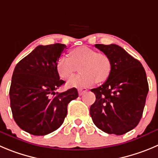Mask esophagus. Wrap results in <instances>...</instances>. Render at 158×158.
Segmentation results:
<instances>
[{
	"instance_id": "1",
	"label": "esophagus",
	"mask_w": 158,
	"mask_h": 158,
	"mask_svg": "<svg viewBox=\"0 0 158 158\" xmlns=\"http://www.w3.org/2000/svg\"><path fill=\"white\" fill-rule=\"evenodd\" d=\"M78 92H79V95H82V94H84L85 93L87 92V89H84V88H80V89H78Z\"/></svg>"
}]
</instances>
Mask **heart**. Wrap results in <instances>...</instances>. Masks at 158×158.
<instances>
[{
  "mask_svg": "<svg viewBox=\"0 0 158 158\" xmlns=\"http://www.w3.org/2000/svg\"><path fill=\"white\" fill-rule=\"evenodd\" d=\"M70 57H61L57 62V71L64 79H69L77 71L80 74L68 82L69 87L85 88L95 82L102 83L108 79L112 64L110 57L87 47H79L69 52Z\"/></svg>",
  "mask_w": 158,
  "mask_h": 158,
  "instance_id": "obj_1",
  "label": "heart"
}]
</instances>
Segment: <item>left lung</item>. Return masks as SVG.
Returning a JSON list of instances; mask_svg holds the SVG:
<instances>
[{"label":"left lung","instance_id":"1","mask_svg":"<svg viewBox=\"0 0 158 158\" xmlns=\"http://www.w3.org/2000/svg\"><path fill=\"white\" fill-rule=\"evenodd\" d=\"M95 48L110 57L112 68L102 86L91 89L96 101L90 116L103 132L123 135L142 118L149 90L146 72L137 59L116 44H95Z\"/></svg>","mask_w":158,"mask_h":158}]
</instances>
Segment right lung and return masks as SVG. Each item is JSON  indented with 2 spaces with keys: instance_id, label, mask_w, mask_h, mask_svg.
I'll use <instances>...</instances> for the list:
<instances>
[{
  "instance_id": "obj_1",
  "label": "right lung",
  "mask_w": 158,
  "mask_h": 158,
  "mask_svg": "<svg viewBox=\"0 0 158 158\" xmlns=\"http://www.w3.org/2000/svg\"><path fill=\"white\" fill-rule=\"evenodd\" d=\"M64 44L40 45L16 64L9 90L10 105L16 124L34 135L58 129L67 115L68 104L79 96L76 88L56 92L64 83L57 62Z\"/></svg>"
}]
</instances>
